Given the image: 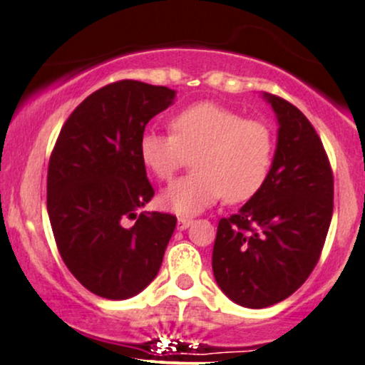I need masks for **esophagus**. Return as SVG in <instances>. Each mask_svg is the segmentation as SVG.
Returning <instances> with one entry per match:
<instances>
[{
  "mask_svg": "<svg viewBox=\"0 0 365 365\" xmlns=\"http://www.w3.org/2000/svg\"><path fill=\"white\" fill-rule=\"evenodd\" d=\"M191 223H192V217H187V216H179L178 217V230H186V228H189V226H191Z\"/></svg>",
  "mask_w": 365,
  "mask_h": 365,
  "instance_id": "obj_1",
  "label": "esophagus"
}]
</instances>
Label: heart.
<instances>
[{
	"mask_svg": "<svg viewBox=\"0 0 365 365\" xmlns=\"http://www.w3.org/2000/svg\"><path fill=\"white\" fill-rule=\"evenodd\" d=\"M171 130H145L139 140L140 160L160 181H169L186 165L187 155L196 154V173L179 178L160 194L165 210L197 215L223 196L238 205L263 189L275 155L268 124L245 119L216 102H197L173 117Z\"/></svg>",
	"mask_w": 365,
	"mask_h": 365,
	"instance_id": "b5f03b06",
	"label": "heart"
}]
</instances>
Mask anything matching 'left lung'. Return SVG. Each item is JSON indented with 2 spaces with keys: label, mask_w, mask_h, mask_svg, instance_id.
I'll return each instance as SVG.
<instances>
[{
  "label": "left lung",
  "mask_w": 365,
  "mask_h": 365,
  "mask_svg": "<svg viewBox=\"0 0 365 365\" xmlns=\"http://www.w3.org/2000/svg\"><path fill=\"white\" fill-rule=\"evenodd\" d=\"M278 119L268 179L236 215L221 217L212 248L216 283L248 309L298 290L319 262L334 211V174L310 120L285 98L263 93Z\"/></svg>",
  "instance_id": "left-lung-1"
}]
</instances>
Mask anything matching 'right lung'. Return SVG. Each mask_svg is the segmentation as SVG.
Returning a JSON list of instances; mask_svg holds the SVG:
<instances>
[{
	"instance_id": "add662e5",
	"label": "right lung",
	"mask_w": 365,
	"mask_h": 365,
	"mask_svg": "<svg viewBox=\"0 0 365 365\" xmlns=\"http://www.w3.org/2000/svg\"><path fill=\"white\" fill-rule=\"evenodd\" d=\"M176 92L137 80L88 96L61 127L50 155L46 210L61 259L82 285L125 300L158 275L176 216L142 211L154 196L139 140ZM127 219H135L125 227Z\"/></svg>"
}]
</instances>
